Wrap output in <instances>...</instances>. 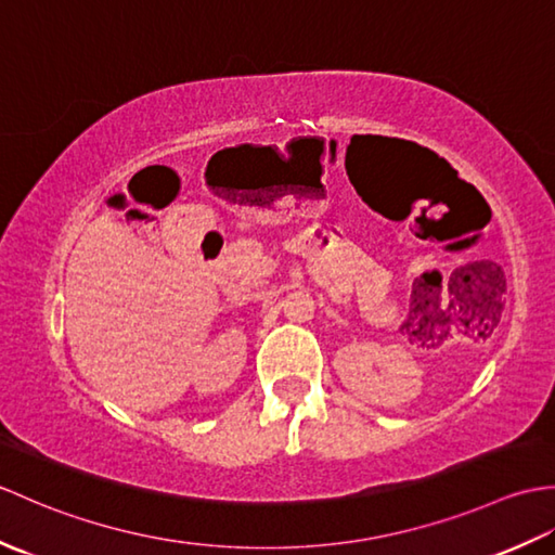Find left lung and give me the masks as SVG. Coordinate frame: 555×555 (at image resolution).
I'll use <instances>...</instances> for the list:
<instances>
[{
  "instance_id": "left-lung-1",
  "label": "left lung",
  "mask_w": 555,
  "mask_h": 555,
  "mask_svg": "<svg viewBox=\"0 0 555 555\" xmlns=\"http://www.w3.org/2000/svg\"><path fill=\"white\" fill-rule=\"evenodd\" d=\"M481 269V271H485V284H491L493 288H487V293H485V302L489 300H493L491 296H496V291H499V296H501V293L505 291V284H503V271H501V267H496V262H479V264H475L473 269ZM490 271V276H486V271ZM475 279L477 281H481V276L479 274H475ZM463 281H469V276H465ZM467 293H473V291H469V286H467ZM493 305H496V310L501 312V308H503V305H501V300H493ZM481 320H485V317H481ZM493 320H496V317H493ZM479 336H485V334H479Z\"/></svg>"
}]
</instances>
